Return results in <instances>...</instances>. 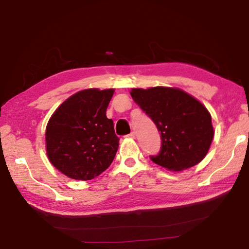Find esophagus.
Masks as SVG:
<instances>
[{
  "label": "esophagus",
  "instance_id": "1",
  "mask_svg": "<svg viewBox=\"0 0 249 249\" xmlns=\"http://www.w3.org/2000/svg\"><path fill=\"white\" fill-rule=\"evenodd\" d=\"M135 136H136V134H135V132H132V133L127 135V137H129V138H135Z\"/></svg>",
  "mask_w": 249,
  "mask_h": 249
}]
</instances>
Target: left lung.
Returning a JSON list of instances; mask_svg holds the SVG:
<instances>
[{
    "instance_id": "8db88e82",
    "label": "left lung",
    "mask_w": 249,
    "mask_h": 249,
    "mask_svg": "<svg viewBox=\"0 0 249 249\" xmlns=\"http://www.w3.org/2000/svg\"><path fill=\"white\" fill-rule=\"evenodd\" d=\"M135 103L154 122L161 138L151 161L168 170L180 171L199 163L208 154L214 130L203 104L176 88L156 87L130 91Z\"/></svg>"
}]
</instances>
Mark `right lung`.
I'll list each match as a JSON object with an SVG mask.
<instances>
[{"label": "right lung", "mask_w": 249, "mask_h": 249, "mask_svg": "<svg viewBox=\"0 0 249 249\" xmlns=\"http://www.w3.org/2000/svg\"><path fill=\"white\" fill-rule=\"evenodd\" d=\"M114 90L87 89L67 99L46 128V150L50 162L75 180H91L114 159L120 138L107 117Z\"/></svg>", "instance_id": "right-lung-1"}]
</instances>
